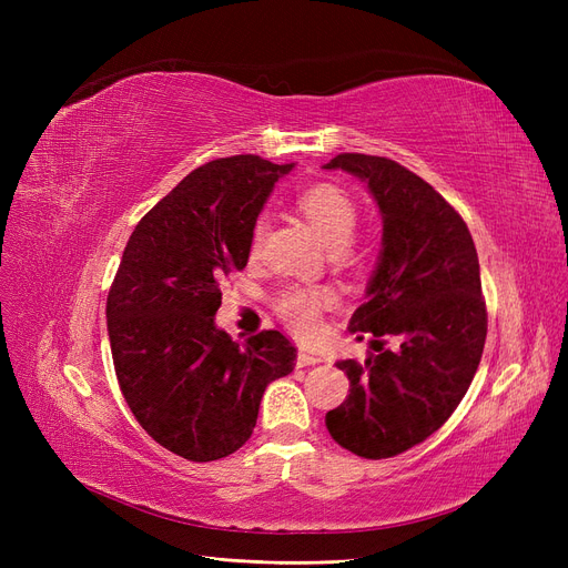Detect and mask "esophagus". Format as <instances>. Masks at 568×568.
I'll list each match as a JSON object with an SVG mask.
<instances>
[{
    "instance_id": "1",
    "label": "esophagus",
    "mask_w": 568,
    "mask_h": 568,
    "mask_svg": "<svg viewBox=\"0 0 568 568\" xmlns=\"http://www.w3.org/2000/svg\"><path fill=\"white\" fill-rule=\"evenodd\" d=\"M320 363H322V355H317V353L298 351V355H296V365L298 367H313V365H320Z\"/></svg>"
}]
</instances>
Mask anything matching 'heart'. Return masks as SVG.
I'll use <instances>...</instances> for the list:
<instances>
[{"mask_svg":"<svg viewBox=\"0 0 568 568\" xmlns=\"http://www.w3.org/2000/svg\"><path fill=\"white\" fill-rule=\"evenodd\" d=\"M298 205L307 222L317 230L332 248L351 242L357 225L355 203L332 184H317L305 189ZM265 232V220H257L253 227V246H257ZM329 301V294L320 288H288L277 301V311L291 332L311 338L320 332V311Z\"/></svg>","mask_w":568,"mask_h":568,"instance_id":"heart-1","label":"heart"}]
</instances>
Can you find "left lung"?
<instances>
[{
	"mask_svg": "<svg viewBox=\"0 0 568 568\" xmlns=\"http://www.w3.org/2000/svg\"><path fill=\"white\" fill-rule=\"evenodd\" d=\"M322 168L365 182L384 227L348 326L372 334L376 353L338 363L351 393L326 412V428L341 448L386 459L438 432L474 379L488 329L478 255L453 205L407 168L365 153H338ZM384 335H398L402 348L382 352Z\"/></svg>",
	"mask_w": 568,
	"mask_h": 568,
	"instance_id": "1",
	"label": "left lung"
}]
</instances>
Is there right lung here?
Here are the masks:
<instances>
[{"label": "right lung", "mask_w": 568, "mask_h": 568, "mask_svg": "<svg viewBox=\"0 0 568 568\" xmlns=\"http://www.w3.org/2000/svg\"><path fill=\"white\" fill-rule=\"evenodd\" d=\"M294 170L261 156L189 173L134 227L106 301L120 390L144 432L192 462L227 457L251 438L267 384L294 372L280 332L239 346L215 324L220 280L244 270L274 182Z\"/></svg>", "instance_id": "right-lung-1"}]
</instances>
